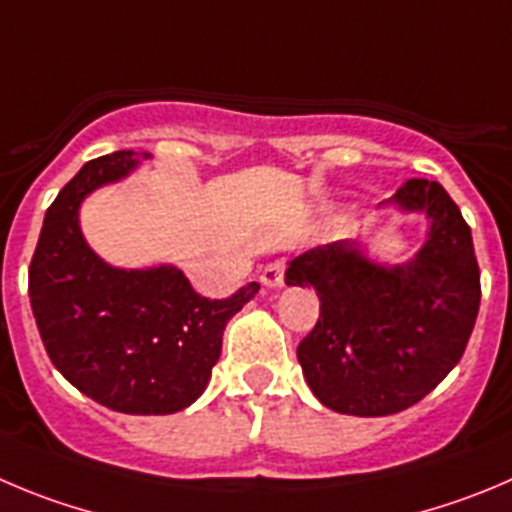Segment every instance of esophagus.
<instances>
[{"mask_svg": "<svg viewBox=\"0 0 512 512\" xmlns=\"http://www.w3.org/2000/svg\"><path fill=\"white\" fill-rule=\"evenodd\" d=\"M283 280H285V260L270 262L260 275V283L265 285V288H283Z\"/></svg>", "mask_w": 512, "mask_h": 512, "instance_id": "esophagus-1", "label": "esophagus"}]
</instances>
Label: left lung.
I'll return each mask as SVG.
<instances>
[{
	"instance_id": "8db88e82",
	"label": "left lung",
	"mask_w": 512,
	"mask_h": 512,
	"mask_svg": "<svg viewBox=\"0 0 512 512\" xmlns=\"http://www.w3.org/2000/svg\"><path fill=\"white\" fill-rule=\"evenodd\" d=\"M379 209L427 222L409 260L381 262L361 240H341L285 270V285L321 298V318L298 346L305 381L323 407L351 417L422 401L457 366L480 310L470 227L442 184L409 179Z\"/></svg>"
}]
</instances>
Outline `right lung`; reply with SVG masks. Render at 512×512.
Returning a JSON list of instances; mask_svg holds the SVG:
<instances>
[{
	"instance_id": "1",
	"label": "right lung",
	"mask_w": 512,
	"mask_h": 512,
	"mask_svg": "<svg viewBox=\"0 0 512 512\" xmlns=\"http://www.w3.org/2000/svg\"><path fill=\"white\" fill-rule=\"evenodd\" d=\"M143 159L151 154L100 156L62 186L32 257L30 303L47 356L75 389L113 412L151 417L181 412L204 394L229 318L260 285L209 300L176 265L116 267L88 245L83 202L128 179Z\"/></svg>"
}]
</instances>
